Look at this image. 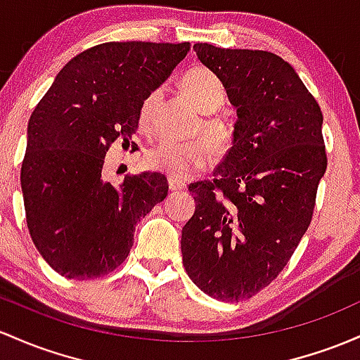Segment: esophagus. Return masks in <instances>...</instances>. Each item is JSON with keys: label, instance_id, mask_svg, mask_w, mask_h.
<instances>
[{"label": "esophagus", "instance_id": "34e87169", "mask_svg": "<svg viewBox=\"0 0 360 360\" xmlns=\"http://www.w3.org/2000/svg\"><path fill=\"white\" fill-rule=\"evenodd\" d=\"M169 189H171V191H184V189H186V184H184L183 181L169 177Z\"/></svg>", "mask_w": 360, "mask_h": 360}]
</instances>
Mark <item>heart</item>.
I'll use <instances>...</instances> for the list:
<instances>
[{
	"label": "heart",
	"mask_w": 360,
	"mask_h": 360,
	"mask_svg": "<svg viewBox=\"0 0 360 360\" xmlns=\"http://www.w3.org/2000/svg\"><path fill=\"white\" fill-rule=\"evenodd\" d=\"M181 89L189 97V101L205 114L219 110L225 101L222 80L219 75L205 66L189 68L181 78ZM157 97H159V92L155 90V92H150L141 102L138 122L143 129L150 128L152 109ZM203 129L219 145H225L231 140V126L220 117H207L203 122ZM213 153H215L213 143L205 136L188 141L160 140L147 150V165L153 171L165 172L174 179H188L213 159Z\"/></svg>",
	"instance_id": "heart-1"
}]
</instances>
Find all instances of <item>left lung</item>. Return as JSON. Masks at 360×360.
<instances>
[{"instance_id":"obj_1","label":"left lung","mask_w":360,"mask_h":360,"mask_svg":"<svg viewBox=\"0 0 360 360\" xmlns=\"http://www.w3.org/2000/svg\"><path fill=\"white\" fill-rule=\"evenodd\" d=\"M238 121L213 183L189 184L196 208L183 227V264L219 301H243L283 270L313 217L326 171L323 114L287 61L268 51L198 42Z\"/></svg>"}]
</instances>
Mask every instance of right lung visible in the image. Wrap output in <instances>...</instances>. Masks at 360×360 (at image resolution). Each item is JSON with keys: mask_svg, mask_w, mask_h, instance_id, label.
<instances>
[{"mask_svg": "<svg viewBox=\"0 0 360 360\" xmlns=\"http://www.w3.org/2000/svg\"><path fill=\"white\" fill-rule=\"evenodd\" d=\"M189 42H105L63 66L34 109L20 183L30 238L59 275H108L124 262L135 225L167 196L159 172L102 177L105 152L135 135L143 98L186 58Z\"/></svg>", "mask_w": 360, "mask_h": 360, "instance_id": "right-lung-1", "label": "right lung"}]
</instances>
